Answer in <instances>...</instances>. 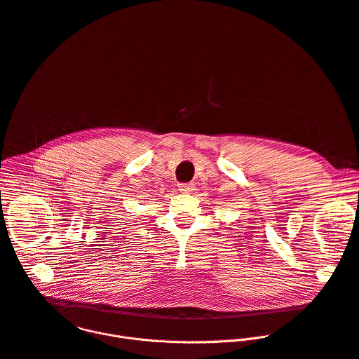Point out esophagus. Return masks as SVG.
<instances>
[{
	"label": "esophagus",
	"instance_id": "34e87169",
	"mask_svg": "<svg viewBox=\"0 0 359 359\" xmlns=\"http://www.w3.org/2000/svg\"><path fill=\"white\" fill-rule=\"evenodd\" d=\"M193 189H194L193 183H180L179 184V190L183 193H190Z\"/></svg>",
	"mask_w": 359,
	"mask_h": 359
}]
</instances>
